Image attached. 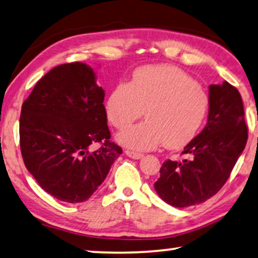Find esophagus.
Segmentation results:
<instances>
[{
  "label": "esophagus",
  "instance_id": "1",
  "mask_svg": "<svg viewBox=\"0 0 258 258\" xmlns=\"http://www.w3.org/2000/svg\"><path fill=\"white\" fill-rule=\"evenodd\" d=\"M125 153L128 157H131V159H134V160H139V159H141L142 156H144V154L137 153V152H133V151H126Z\"/></svg>",
  "mask_w": 258,
  "mask_h": 258
}]
</instances>
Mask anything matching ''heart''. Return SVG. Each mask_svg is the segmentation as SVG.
I'll use <instances>...</instances> for the list:
<instances>
[{"label": "heart", "instance_id": "heart-1", "mask_svg": "<svg viewBox=\"0 0 258 258\" xmlns=\"http://www.w3.org/2000/svg\"><path fill=\"white\" fill-rule=\"evenodd\" d=\"M209 106V95L186 73L171 66H147L136 71L131 83L111 91L106 114L114 127L124 130L145 112L147 120L117 139L134 151H151L163 144L168 148L186 145L202 127Z\"/></svg>", "mask_w": 258, "mask_h": 258}]
</instances>
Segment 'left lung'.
I'll use <instances>...</instances> for the list:
<instances>
[{
	"label": "left lung",
	"instance_id": "left-lung-1",
	"mask_svg": "<svg viewBox=\"0 0 258 258\" xmlns=\"http://www.w3.org/2000/svg\"><path fill=\"white\" fill-rule=\"evenodd\" d=\"M206 126L182 154V161L168 160L160 169L154 189L174 207H189L213 197L224 186L248 139L243 102L228 82L209 87Z\"/></svg>",
	"mask_w": 258,
	"mask_h": 258
}]
</instances>
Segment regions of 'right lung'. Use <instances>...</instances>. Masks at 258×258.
<instances>
[{"label": "right lung", "instance_id": "obj_1", "mask_svg": "<svg viewBox=\"0 0 258 258\" xmlns=\"http://www.w3.org/2000/svg\"><path fill=\"white\" fill-rule=\"evenodd\" d=\"M105 92L82 62L56 66L22 105L19 140L24 164L47 194L64 203L89 199L122 149L110 141ZM101 147L90 152V146Z\"/></svg>", "mask_w": 258, "mask_h": 258}]
</instances>
